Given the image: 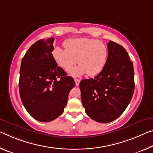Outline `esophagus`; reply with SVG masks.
I'll list each match as a JSON object with an SVG mask.
<instances>
[{
	"instance_id": "1",
	"label": "esophagus",
	"mask_w": 153,
	"mask_h": 153,
	"mask_svg": "<svg viewBox=\"0 0 153 153\" xmlns=\"http://www.w3.org/2000/svg\"><path fill=\"white\" fill-rule=\"evenodd\" d=\"M74 80H75V82H76V86H78L79 84V82H80V79H77V78H75Z\"/></svg>"
}]
</instances>
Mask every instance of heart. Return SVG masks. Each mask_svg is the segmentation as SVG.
Listing matches in <instances>:
<instances>
[{"label":"heart","instance_id":"b5f03b06","mask_svg":"<svg viewBox=\"0 0 153 153\" xmlns=\"http://www.w3.org/2000/svg\"><path fill=\"white\" fill-rule=\"evenodd\" d=\"M64 45L65 49L55 48L52 54L59 66L65 70L78 62V67L69 71L71 76L87 74L88 76H94L103 69L108 50L103 42L88 38L70 39L64 43Z\"/></svg>","mask_w":153,"mask_h":153}]
</instances>
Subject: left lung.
Wrapping results in <instances>:
<instances>
[{
    "instance_id": "1",
    "label": "left lung",
    "mask_w": 153,
    "mask_h": 153,
    "mask_svg": "<svg viewBox=\"0 0 153 153\" xmlns=\"http://www.w3.org/2000/svg\"><path fill=\"white\" fill-rule=\"evenodd\" d=\"M108 56L101 72L79 83L82 103L86 113L101 123L116 120L129 105L134 92V70L122 45L110 41Z\"/></svg>"
}]
</instances>
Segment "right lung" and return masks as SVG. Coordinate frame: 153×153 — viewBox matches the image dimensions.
I'll list each match as a JSON object with an SVG mask.
<instances>
[{"instance_id": "add662e5", "label": "right lung", "mask_w": 153, "mask_h": 153, "mask_svg": "<svg viewBox=\"0 0 153 153\" xmlns=\"http://www.w3.org/2000/svg\"><path fill=\"white\" fill-rule=\"evenodd\" d=\"M54 39H40L30 46L22 60L19 91L24 108L33 118L50 122L67 105L74 79L58 67L52 54Z\"/></svg>"}]
</instances>
